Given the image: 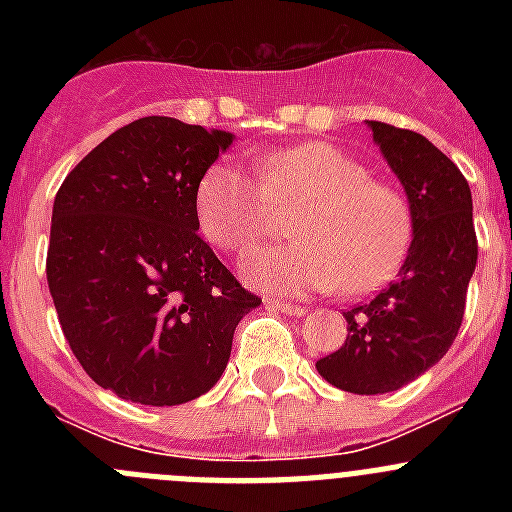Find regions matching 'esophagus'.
<instances>
[{"label":"esophagus","instance_id":"esophagus-1","mask_svg":"<svg viewBox=\"0 0 512 512\" xmlns=\"http://www.w3.org/2000/svg\"><path fill=\"white\" fill-rule=\"evenodd\" d=\"M266 305L274 307V310H282L287 315H305V307L297 305V302H282V300H266Z\"/></svg>","mask_w":512,"mask_h":512}]
</instances>
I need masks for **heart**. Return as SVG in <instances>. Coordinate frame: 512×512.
<instances>
[{"label":"heart","mask_w":512,"mask_h":512,"mask_svg":"<svg viewBox=\"0 0 512 512\" xmlns=\"http://www.w3.org/2000/svg\"><path fill=\"white\" fill-rule=\"evenodd\" d=\"M289 220L295 241L253 251L243 277L259 289L310 295L341 287L366 295L390 282L413 241V212L395 187L341 148L307 140L259 158V179L233 161H217L197 187V220L210 243L243 251Z\"/></svg>","instance_id":"heart-1"}]
</instances>
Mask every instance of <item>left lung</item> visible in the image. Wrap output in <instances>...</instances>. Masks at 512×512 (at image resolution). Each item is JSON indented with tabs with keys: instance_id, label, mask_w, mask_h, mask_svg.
<instances>
[{
	"instance_id": "1",
	"label": "left lung",
	"mask_w": 512,
	"mask_h": 512,
	"mask_svg": "<svg viewBox=\"0 0 512 512\" xmlns=\"http://www.w3.org/2000/svg\"><path fill=\"white\" fill-rule=\"evenodd\" d=\"M413 212V243L397 277L343 312L348 336L315 369L354 395H384L443 359L459 333L477 266L472 189L449 156L413 130L366 120Z\"/></svg>"
}]
</instances>
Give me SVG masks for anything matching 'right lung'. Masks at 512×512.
Returning <instances> with one entry per match:
<instances>
[{
    "label": "right lung",
    "mask_w": 512,
    "mask_h": 512,
    "mask_svg": "<svg viewBox=\"0 0 512 512\" xmlns=\"http://www.w3.org/2000/svg\"><path fill=\"white\" fill-rule=\"evenodd\" d=\"M235 135L140 117L104 138L53 202L48 289L84 372L153 408L212 390L261 300L197 230V187Z\"/></svg>",
    "instance_id": "right-lung-1"
}]
</instances>
